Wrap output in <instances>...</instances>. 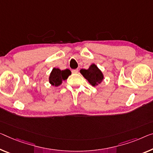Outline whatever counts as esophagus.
Segmentation results:
<instances>
[{
  "label": "esophagus",
  "instance_id": "esophagus-1",
  "mask_svg": "<svg viewBox=\"0 0 153 153\" xmlns=\"http://www.w3.org/2000/svg\"><path fill=\"white\" fill-rule=\"evenodd\" d=\"M79 72L78 69H74V70H72V73H77Z\"/></svg>",
  "mask_w": 153,
  "mask_h": 153
}]
</instances>
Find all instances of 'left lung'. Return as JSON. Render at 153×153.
<instances>
[{
	"label": "left lung",
	"instance_id": "obj_1",
	"mask_svg": "<svg viewBox=\"0 0 153 153\" xmlns=\"http://www.w3.org/2000/svg\"><path fill=\"white\" fill-rule=\"evenodd\" d=\"M80 72L92 86L100 83L103 79L102 73L95 64L91 65L90 68L88 70L81 69Z\"/></svg>",
	"mask_w": 153,
	"mask_h": 153
}]
</instances>
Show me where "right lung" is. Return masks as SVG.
Here are the masks:
<instances>
[{
    "label": "right lung",
    "instance_id": "add662e5",
    "mask_svg": "<svg viewBox=\"0 0 153 153\" xmlns=\"http://www.w3.org/2000/svg\"><path fill=\"white\" fill-rule=\"evenodd\" d=\"M70 74L71 72L68 69L61 70L58 68H53L49 77V82L52 85L59 86L62 84L63 81L66 80Z\"/></svg>",
    "mask_w": 153,
    "mask_h": 153
}]
</instances>
